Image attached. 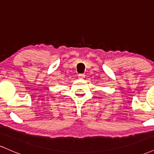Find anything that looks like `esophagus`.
<instances>
[{"mask_svg": "<svg viewBox=\"0 0 154 154\" xmlns=\"http://www.w3.org/2000/svg\"><path fill=\"white\" fill-rule=\"evenodd\" d=\"M85 75L84 74H79V75H78V77L80 79L85 78Z\"/></svg>", "mask_w": 154, "mask_h": 154, "instance_id": "34e87169", "label": "esophagus"}]
</instances>
